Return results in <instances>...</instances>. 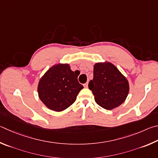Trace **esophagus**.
Instances as JSON below:
<instances>
[{"label": "esophagus", "instance_id": "esophagus-1", "mask_svg": "<svg viewBox=\"0 0 158 158\" xmlns=\"http://www.w3.org/2000/svg\"><path fill=\"white\" fill-rule=\"evenodd\" d=\"M84 87L85 88H87V87H88V82H86V83H85V84H84Z\"/></svg>", "mask_w": 158, "mask_h": 158}]
</instances>
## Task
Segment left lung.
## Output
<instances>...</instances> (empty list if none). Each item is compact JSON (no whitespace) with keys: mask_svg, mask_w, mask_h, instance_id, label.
<instances>
[{"mask_svg":"<svg viewBox=\"0 0 158 158\" xmlns=\"http://www.w3.org/2000/svg\"><path fill=\"white\" fill-rule=\"evenodd\" d=\"M96 103L111 110L121 106L129 93V82L116 66L109 62L94 65V77L89 82Z\"/></svg>","mask_w":158,"mask_h":158,"instance_id":"1","label":"left lung"}]
</instances>
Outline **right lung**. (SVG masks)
Wrapping results in <instances>:
<instances>
[{
    "instance_id": "add662e5",
    "label": "right lung",
    "mask_w": 158,
    "mask_h": 158,
    "mask_svg": "<svg viewBox=\"0 0 158 158\" xmlns=\"http://www.w3.org/2000/svg\"><path fill=\"white\" fill-rule=\"evenodd\" d=\"M76 71L67 63H57L48 69L40 79L38 96L48 109L62 112L76 100L83 86L77 81Z\"/></svg>"
}]
</instances>
